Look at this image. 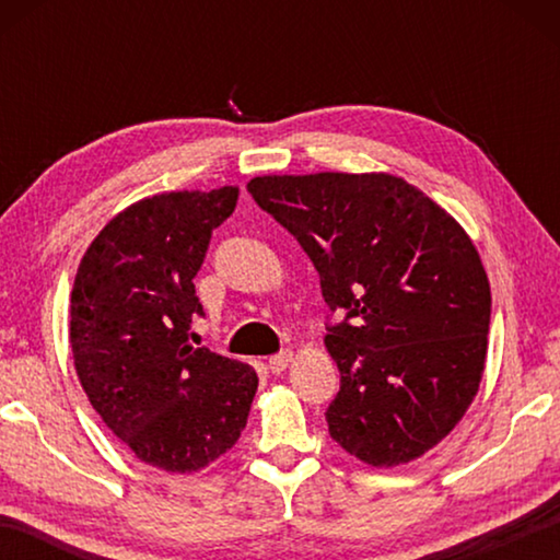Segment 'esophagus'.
<instances>
[{
    "instance_id": "obj_1",
    "label": "esophagus",
    "mask_w": 560,
    "mask_h": 560,
    "mask_svg": "<svg viewBox=\"0 0 560 560\" xmlns=\"http://www.w3.org/2000/svg\"><path fill=\"white\" fill-rule=\"evenodd\" d=\"M291 358H293V353L291 350H281V353H277V355H271L269 358V371L271 373H283L289 368V363H291Z\"/></svg>"
}]
</instances>
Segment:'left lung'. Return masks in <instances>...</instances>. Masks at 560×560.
<instances>
[{
	"mask_svg": "<svg viewBox=\"0 0 560 560\" xmlns=\"http://www.w3.org/2000/svg\"><path fill=\"white\" fill-rule=\"evenodd\" d=\"M254 202L293 234L320 277L340 390V447L373 467L422 457L467 412L485 373L491 291L467 232L405 179L267 175Z\"/></svg>",
	"mask_w": 560,
	"mask_h": 560,
	"instance_id": "1",
	"label": "left lung"
}]
</instances>
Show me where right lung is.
<instances>
[{
  "mask_svg": "<svg viewBox=\"0 0 560 560\" xmlns=\"http://www.w3.org/2000/svg\"><path fill=\"white\" fill-rule=\"evenodd\" d=\"M236 187L165 192L130 205L83 254L71 291L73 365L93 410L140 462L185 474L234 447L259 377L192 348L205 316L192 279Z\"/></svg>",
  "mask_w": 560,
  "mask_h": 560,
  "instance_id": "1",
  "label": "right lung"
}]
</instances>
